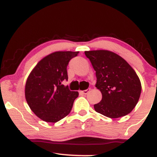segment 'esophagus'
Returning a JSON list of instances; mask_svg holds the SVG:
<instances>
[{"mask_svg":"<svg viewBox=\"0 0 157 157\" xmlns=\"http://www.w3.org/2000/svg\"><path fill=\"white\" fill-rule=\"evenodd\" d=\"M89 91H90V89H86V90H83V91H80V92L82 93V94H87L89 93Z\"/></svg>","mask_w":157,"mask_h":157,"instance_id":"34e87169","label":"esophagus"}]
</instances>
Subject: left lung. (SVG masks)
Returning a JSON list of instances; mask_svg holds the SVG:
<instances>
[{
  "label": "left lung",
  "mask_w": 157,
  "mask_h": 157,
  "mask_svg": "<svg viewBox=\"0 0 157 157\" xmlns=\"http://www.w3.org/2000/svg\"><path fill=\"white\" fill-rule=\"evenodd\" d=\"M96 71V87L102 100L94 105L95 111L110 118L125 116L134 109L142 86L133 68L114 52L108 50L85 52Z\"/></svg>",
  "instance_id": "left-lung-1"
}]
</instances>
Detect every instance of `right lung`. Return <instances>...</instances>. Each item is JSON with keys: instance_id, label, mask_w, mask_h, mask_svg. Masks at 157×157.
Segmentation results:
<instances>
[{"instance_id": "1", "label": "right lung", "mask_w": 157, "mask_h": 157, "mask_svg": "<svg viewBox=\"0 0 157 157\" xmlns=\"http://www.w3.org/2000/svg\"><path fill=\"white\" fill-rule=\"evenodd\" d=\"M79 52H55L40 60L26 80L25 97L37 117L56 122L70 113L77 91L63 85L68 80L67 66Z\"/></svg>"}]
</instances>
